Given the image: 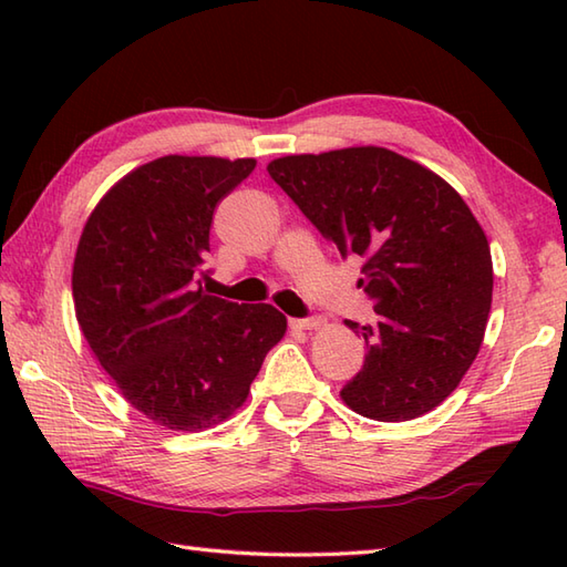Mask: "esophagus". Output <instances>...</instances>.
Here are the masks:
<instances>
[{
    "label": "esophagus",
    "instance_id": "obj_1",
    "mask_svg": "<svg viewBox=\"0 0 567 567\" xmlns=\"http://www.w3.org/2000/svg\"><path fill=\"white\" fill-rule=\"evenodd\" d=\"M290 323H292L295 329L311 331V329H319V327H321V319H319V317H307V319H292Z\"/></svg>",
    "mask_w": 567,
    "mask_h": 567
}]
</instances>
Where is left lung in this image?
<instances>
[{"label":"left lung","instance_id":"left-lung-1","mask_svg":"<svg viewBox=\"0 0 567 567\" xmlns=\"http://www.w3.org/2000/svg\"><path fill=\"white\" fill-rule=\"evenodd\" d=\"M268 173L341 258H363L358 287L378 317L351 321L365 363L343 402L375 421L431 412L473 365L487 327L492 256L473 212L436 173L388 148L287 155Z\"/></svg>","mask_w":567,"mask_h":567}]
</instances>
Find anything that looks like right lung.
<instances>
[{
    "label": "right lung",
    "mask_w": 567,
    "mask_h": 567,
    "mask_svg": "<svg viewBox=\"0 0 567 567\" xmlns=\"http://www.w3.org/2000/svg\"><path fill=\"white\" fill-rule=\"evenodd\" d=\"M252 158L165 155L106 192L82 228L72 299L84 341L153 424L202 431L246 402L287 319L202 290L214 209Z\"/></svg>",
    "instance_id": "obj_1"
}]
</instances>
